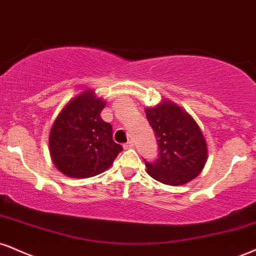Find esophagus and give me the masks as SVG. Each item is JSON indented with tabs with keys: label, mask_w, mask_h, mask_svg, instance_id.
<instances>
[{
	"label": "esophagus",
	"mask_w": 256,
	"mask_h": 256,
	"mask_svg": "<svg viewBox=\"0 0 256 256\" xmlns=\"http://www.w3.org/2000/svg\"><path fill=\"white\" fill-rule=\"evenodd\" d=\"M134 142L132 140H130V142H128V143H125L124 144V149H131V148H134Z\"/></svg>",
	"instance_id": "obj_1"
}]
</instances>
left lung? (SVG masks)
<instances>
[{"label": "left lung", "mask_w": 256, "mask_h": 256, "mask_svg": "<svg viewBox=\"0 0 256 256\" xmlns=\"http://www.w3.org/2000/svg\"><path fill=\"white\" fill-rule=\"evenodd\" d=\"M146 114L160 146L158 158L146 162L148 174L169 186H180L198 176L208 161V144L192 116L168 98L146 107Z\"/></svg>", "instance_id": "1"}]
</instances>
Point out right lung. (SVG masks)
<instances>
[{
    "label": "right lung",
    "instance_id": "add662e5",
    "mask_svg": "<svg viewBox=\"0 0 256 256\" xmlns=\"http://www.w3.org/2000/svg\"><path fill=\"white\" fill-rule=\"evenodd\" d=\"M106 101L87 89L62 108L48 136L54 164L69 178H86L104 173L122 150L112 137V125L101 119Z\"/></svg>",
    "mask_w": 256,
    "mask_h": 256
}]
</instances>
